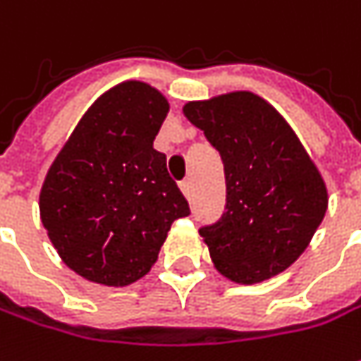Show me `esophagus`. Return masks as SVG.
Instances as JSON below:
<instances>
[{
  "mask_svg": "<svg viewBox=\"0 0 361 361\" xmlns=\"http://www.w3.org/2000/svg\"><path fill=\"white\" fill-rule=\"evenodd\" d=\"M180 190H181V193L185 195V197H190V193H192V180H183V181H181Z\"/></svg>",
  "mask_w": 361,
  "mask_h": 361,
  "instance_id": "34e87169",
  "label": "esophagus"
}]
</instances>
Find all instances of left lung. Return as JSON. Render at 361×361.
Returning <instances> with one entry per match:
<instances>
[{
  "label": "left lung",
  "instance_id": "8db88e82",
  "mask_svg": "<svg viewBox=\"0 0 361 361\" xmlns=\"http://www.w3.org/2000/svg\"><path fill=\"white\" fill-rule=\"evenodd\" d=\"M183 116L221 156L226 212L200 230L233 283L269 280L304 254L328 209V188L292 126L264 97L230 92L188 102Z\"/></svg>",
  "mask_w": 361,
  "mask_h": 361
}]
</instances>
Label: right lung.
Segmentation results:
<instances>
[{"instance_id": "add662e5", "label": "right lung", "mask_w": 361, "mask_h": 361, "mask_svg": "<svg viewBox=\"0 0 361 361\" xmlns=\"http://www.w3.org/2000/svg\"><path fill=\"white\" fill-rule=\"evenodd\" d=\"M168 97L121 81L95 99L47 169L39 218L61 262L85 280L123 288L157 262L190 207L154 140Z\"/></svg>"}]
</instances>
